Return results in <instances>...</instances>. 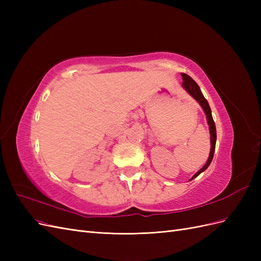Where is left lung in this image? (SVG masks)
<instances>
[{
	"label": "left lung",
	"mask_w": 261,
	"mask_h": 261,
	"mask_svg": "<svg viewBox=\"0 0 261 261\" xmlns=\"http://www.w3.org/2000/svg\"><path fill=\"white\" fill-rule=\"evenodd\" d=\"M181 77H183V88L185 89V91L189 94V96H192L198 103L200 105L201 109L203 110L204 114H206L207 117V122L209 125V132H210V143H211V148H210V153H209V158L206 162V164L203 165V167L198 171L195 173V175L191 178H195L198 176L200 173H202L203 171H206L208 169V167L210 165L212 159H213V153H215V149H216V143H217V130H216V125L215 122H213V118H212V114H211V109L209 107L208 101L204 99L203 94L199 88V86L197 85V83L193 80L191 76H188L186 74H180Z\"/></svg>",
	"instance_id": "1"
}]
</instances>
